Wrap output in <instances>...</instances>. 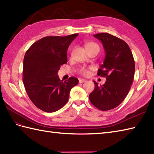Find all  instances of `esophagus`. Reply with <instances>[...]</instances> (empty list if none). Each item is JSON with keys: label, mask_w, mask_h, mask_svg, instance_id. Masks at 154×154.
<instances>
[{"label": "esophagus", "mask_w": 154, "mask_h": 154, "mask_svg": "<svg viewBox=\"0 0 154 154\" xmlns=\"http://www.w3.org/2000/svg\"><path fill=\"white\" fill-rule=\"evenodd\" d=\"M85 81H86V80L84 79H79V83H84V82H85Z\"/></svg>", "instance_id": "esophagus-1"}]
</instances>
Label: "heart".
Returning a JSON list of instances; mask_svg holds the SVG:
<instances>
[{
    "label": "heart",
    "mask_w": 154,
    "mask_h": 154,
    "mask_svg": "<svg viewBox=\"0 0 154 154\" xmlns=\"http://www.w3.org/2000/svg\"><path fill=\"white\" fill-rule=\"evenodd\" d=\"M94 47H99L98 46V45L95 43H94V42H88L85 44V48L87 50V49H89V48H92ZM89 69H93V67H90V68H86V67H81L80 69L79 70V73L85 75V76H87V75H89L90 73V71H89Z\"/></svg>",
    "instance_id": "heart-1"
}]
</instances>
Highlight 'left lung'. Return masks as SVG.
<instances>
[{
	"label": "left lung",
	"mask_w": 154,
	"mask_h": 154,
	"mask_svg": "<svg viewBox=\"0 0 154 154\" xmlns=\"http://www.w3.org/2000/svg\"><path fill=\"white\" fill-rule=\"evenodd\" d=\"M102 42L105 58L97 75L106 77L103 85H98L89 94V100L100 110H109L118 106L125 99L133 82L135 63L130 49L125 42L108 33L94 35Z\"/></svg>",
	"instance_id": "obj_1"
}]
</instances>
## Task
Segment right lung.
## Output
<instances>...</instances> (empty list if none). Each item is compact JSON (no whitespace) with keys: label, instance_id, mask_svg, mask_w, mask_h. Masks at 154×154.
<instances>
[{"label":"right lung","instance_id":"right-lung-1","mask_svg":"<svg viewBox=\"0 0 154 154\" xmlns=\"http://www.w3.org/2000/svg\"><path fill=\"white\" fill-rule=\"evenodd\" d=\"M78 35L44 37L26 52L23 83L32 102L44 112L61 109L67 103L71 89L79 83L76 77L63 81L57 75L61 65L67 63V49Z\"/></svg>","mask_w":154,"mask_h":154}]
</instances>
